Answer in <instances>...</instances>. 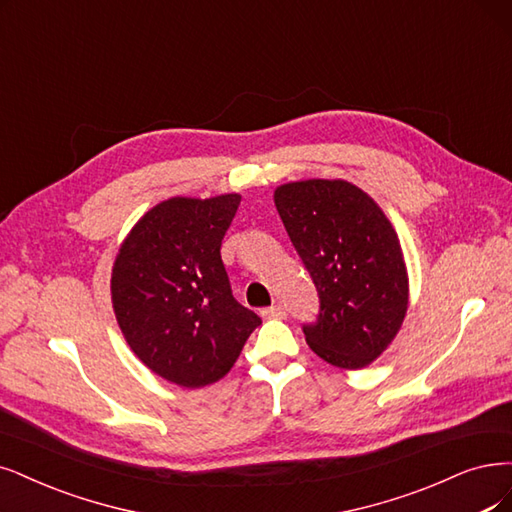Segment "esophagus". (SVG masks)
<instances>
[{
  "mask_svg": "<svg viewBox=\"0 0 512 512\" xmlns=\"http://www.w3.org/2000/svg\"><path fill=\"white\" fill-rule=\"evenodd\" d=\"M285 308L282 306H270V308H263L261 310V316L263 318H285Z\"/></svg>",
  "mask_w": 512,
  "mask_h": 512,
  "instance_id": "obj_1",
  "label": "esophagus"
}]
</instances>
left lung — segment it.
I'll return each mask as SVG.
<instances>
[{"label":"left lung","mask_w":512,"mask_h":512,"mask_svg":"<svg viewBox=\"0 0 512 512\" xmlns=\"http://www.w3.org/2000/svg\"><path fill=\"white\" fill-rule=\"evenodd\" d=\"M276 211L310 272L320 312L306 342L339 369H363L392 344L409 306L401 240L367 192L344 179L274 189Z\"/></svg>","instance_id":"8db88e82"}]
</instances>
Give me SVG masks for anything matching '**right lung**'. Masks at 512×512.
Masks as SVG:
<instances>
[{"mask_svg": "<svg viewBox=\"0 0 512 512\" xmlns=\"http://www.w3.org/2000/svg\"><path fill=\"white\" fill-rule=\"evenodd\" d=\"M240 194L175 196L132 225L111 270V304L139 361L166 382H219L261 318L232 295L221 240Z\"/></svg>", "mask_w": 512, "mask_h": 512, "instance_id": "right-lung-1", "label": "right lung"}]
</instances>
